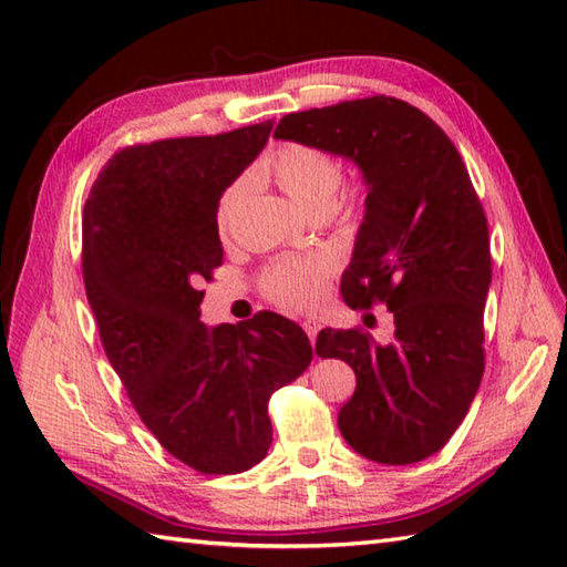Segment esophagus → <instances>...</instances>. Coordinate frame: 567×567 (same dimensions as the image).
<instances>
[{
	"instance_id": "esophagus-1",
	"label": "esophagus",
	"mask_w": 567,
	"mask_h": 567,
	"mask_svg": "<svg viewBox=\"0 0 567 567\" xmlns=\"http://www.w3.org/2000/svg\"><path fill=\"white\" fill-rule=\"evenodd\" d=\"M302 329L307 331V336H309L311 346H315V343H317V333H319V329H321V323L311 321V319H305V321H302Z\"/></svg>"
}]
</instances>
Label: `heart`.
I'll use <instances>...</instances> for the list:
<instances>
[{
	"label": "heart",
	"mask_w": 567,
	"mask_h": 567,
	"mask_svg": "<svg viewBox=\"0 0 567 567\" xmlns=\"http://www.w3.org/2000/svg\"><path fill=\"white\" fill-rule=\"evenodd\" d=\"M256 179L280 187L299 209L309 216L329 214L339 199V189L343 183V167L329 151L309 143H282L268 158L260 161L252 171ZM248 185L246 179H236L228 185L219 202H216V228L226 234L231 228L240 204L246 199ZM331 275V260L327 256L309 258H282L275 260L262 272V290L275 305L285 309L309 311L315 309Z\"/></svg>",
	"instance_id": "1"
}]
</instances>
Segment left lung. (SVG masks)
<instances>
[{
  "instance_id": "obj_1",
  "label": "left lung",
  "mask_w": 567,
  "mask_h": 567,
  "mask_svg": "<svg viewBox=\"0 0 567 567\" xmlns=\"http://www.w3.org/2000/svg\"><path fill=\"white\" fill-rule=\"evenodd\" d=\"M275 138L363 173L365 216L341 295L353 309L388 305L394 339L323 329L317 353L355 372L339 412L346 443L384 465L424 461L461 426L485 372L489 234L461 153L424 112L384 94L287 114Z\"/></svg>"
}]
</instances>
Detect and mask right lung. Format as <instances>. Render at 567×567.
Masks as SVG:
<instances>
[{
    "label": "right lung",
    "mask_w": 567,
    "mask_h": 567,
    "mask_svg": "<svg viewBox=\"0 0 567 567\" xmlns=\"http://www.w3.org/2000/svg\"><path fill=\"white\" fill-rule=\"evenodd\" d=\"M272 122L219 136L128 146L102 167L82 214V277L104 353L143 424L204 475L260 463L268 402L311 363L295 321H199L204 280L224 260L221 192L258 158Z\"/></svg>",
    "instance_id": "right-lung-1"
}]
</instances>
